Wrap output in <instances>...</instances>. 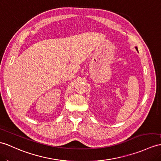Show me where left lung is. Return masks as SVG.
Instances as JSON below:
<instances>
[{
    "mask_svg": "<svg viewBox=\"0 0 161 161\" xmlns=\"http://www.w3.org/2000/svg\"><path fill=\"white\" fill-rule=\"evenodd\" d=\"M135 48H136V50H137V52H138V53H139V51H138V48H137V47H136V46L135 47Z\"/></svg>",
    "mask_w": 161,
    "mask_h": 161,
    "instance_id": "8db88e82",
    "label": "left lung"
}]
</instances>
